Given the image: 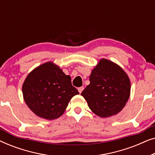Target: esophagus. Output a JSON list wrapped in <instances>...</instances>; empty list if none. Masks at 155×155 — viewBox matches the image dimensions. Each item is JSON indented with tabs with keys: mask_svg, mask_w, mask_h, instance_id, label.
Wrapping results in <instances>:
<instances>
[{
	"mask_svg": "<svg viewBox=\"0 0 155 155\" xmlns=\"http://www.w3.org/2000/svg\"><path fill=\"white\" fill-rule=\"evenodd\" d=\"M83 90H84V87H80L78 88V91H79L80 93H81Z\"/></svg>",
	"mask_w": 155,
	"mask_h": 155,
	"instance_id": "1",
	"label": "esophagus"
}]
</instances>
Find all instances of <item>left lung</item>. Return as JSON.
I'll return each mask as SVG.
<instances>
[{
    "label": "left lung",
    "mask_w": 155,
    "mask_h": 155,
    "mask_svg": "<svg viewBox=\"0 0 155 155\" xmlns=\"http://www.w3.org/2000/svg\"><path fill=\"white\" fill-rule=\"evenodd\" d=\"M90 81L81 95L96 115L109 117L124 109L130 96V82L121 68L102 59L92 71Z\"/></svg>",
    "instance_id": "1"
}]
</instances>
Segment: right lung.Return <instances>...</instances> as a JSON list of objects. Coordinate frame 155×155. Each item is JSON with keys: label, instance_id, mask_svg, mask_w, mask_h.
Masks as SVG:
<instances>
[{"label": "right lung", "instance_id": "add662e5", "mask_svg": "<svg viewBox=\"0 0 155 155\" xmlns=\"http://www.w3.org/2000/svg\"><path fill=\"white\" fill-rule=\"evenodd\" d=\"M22 92L29 109L36 115L48 120L60 117L72 97L79 94L72 85L71 77L51 62L29 74L23 84Z\"/></svg>", "mask_w": 155, "mask_h": 155}]
</instances>
